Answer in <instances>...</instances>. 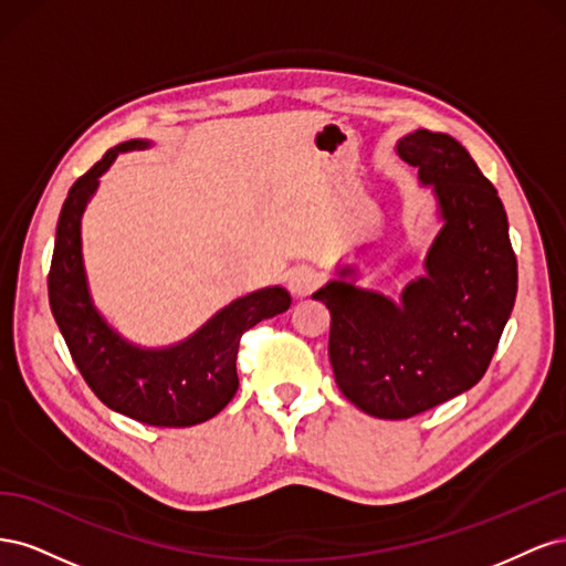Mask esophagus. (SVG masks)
<instances>
[{"label":"esophagus","instance_id":"34e87169","mask_svg":"<svg viewBox=\"0 0 566 566\" xmlns=\"http://www.w3.org/2000/svg\"><path fill=\"white\" fill-rule=\"evenodd\" d=\"M318 285H321V273L310 269V266L293 271V273H290V281H287L290 293H293L297 300L310 297Z\"/></svg>","mask_w":566,"mask_h":566}]
</instances>
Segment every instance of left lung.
<instances>
[{
  "label": "left lung",
  "instance_id": "left-lung-1",
  "mask_svg": "<svg viewBox=\"0 0 566 566\" xmlns=\"http://www.w3.org/2000/svg\"><path fill=\"white\" fill-rule=\"evenodd\" d=\"M397 150L439 198L443 229L427 254V276L399 304L342 281L314 295L331 312L339 391L385 420L424 413L482 380L517 297L507 214L470 153L430 129L403 136Z\"/></svg>",
  "mask_w": 566,
  "mask_h": 566
}]
</instances>
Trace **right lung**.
Listing matches in <instances>:
<instances>
[{
    "label": "right lung",
    "instance_id": "right-lung-1",
    "mask_svg": "<svg viewBox=\"0 0 566 566\" xmlns=\"http://www.w3.org/2000/svg\"><path fill=\"white\" fill-rule=\"evenodd\" d=\"M125 142L90 167L71 188L56 227L49 269V304L84 382L108 408L153 427H191L214 418L238 389L235 356L245 331L290 306L283 287L235 300L184 345L144 352L119 339L94 312L80 250V217L98 177L117 153L146 148Z\"/></svg>",
    "mask_w": 566,
    "mask_h": 566
}]
</instances>
